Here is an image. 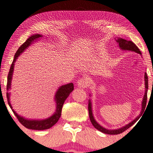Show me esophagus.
<instances>
[{"label":"esophagus","mask_w":153,"mask_h":153,"mask_svg":"<svg viewBox=\"0 0 153 153\" xmlns=\"http://www.w3.org/2000/svg\"><path fill=\"white\" fill-rule=\"evenodd\" d=\"M89 84L88 80L85 78V77H82L77 81V85L79 86V88H85L87 87Z\"/></svg>","instance_id":"esophagus-1"}]
</instances>
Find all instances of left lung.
<instances>
[{
  "label": "left lung",
  "instance_id": "8db88e82",
  "mask_svg": "<svg viewBox=\"0 0 153 153\" xmlns=\"http://www.w3.org/2000/svg\"><path fill=\"white\" fill-rule=\"evenodd\" d=\"M118 43L119 44V47L120 48L123 50H128V51H134L136 53H138L141 54V52L139 50V49L138 48V47L135 45V44L132 42V41H127L126 39H121V38H118L117 40ZM144 80H145V94H144V98L143 100V102H142V111H141L140 114L138 116V117L134 119V120L131 123H130L126 125V126L117 129V130H107L104 128L102 126H101L99 124L97 123V122L94 120V118L93 116V114H92V110H91V104L90 100H89V104H88V112H89V116H90V119L91 124H93V126L95 127V128L97 130H100V131L105 133V134H120V133H123L125 130H127L128 128H129L130 126H132L133 124H134L136 122H137L138 119L140 118V117L144 112V110H145L146 108V102H147V91H148V87H149V84H148V76H147V74L145 72L144 74Z\"/></svg>",
  "mask_w": 153,
  "mask_h": 153
}]
</instances>
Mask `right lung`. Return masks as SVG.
Instances as JSON below:
<instances>
[{"label": "right lung", "mask_w": 153, "mask_h": 153, "mask_svg": "<svg viewBox=\"0 0 153 153\" xmlns=\"http://www.w3.org/2000/svg\"><path fill=\"white\" fill-rule=\"evenodd\" d=\"M42 37V35L39 34L34 35L30 37L29 38L27 39L25 42L22 44L21 47H19L17 51H16V53L15 55V57H14L13 62L12 64L10 65V68L9 72V74H8L7 77V90L8 91L10 88V83H11V79H12V76L14 70V64H15V62H16V59H17L18 56H19L22 52H23L25 49L28 48V47L31 44L33 41L38 39L39 38ZM74 84L73 83H69L68 84L62 85L61 87L58 89L57 91L56 94H55V100L56 101L57 103V108H56V111L53 115L49 118L45 119V120H27V119L24 118L23 117H21V116H19L17 114H16L15 111L13 110L12 106H11V104L9 101V96L10 94L7 93V98L8 100V104H9L10 108L11 110H13L14 114L15 115L16 118L18 119V120L20 122L21 124H23V126L29 129H32V130H46L48 129L49 128L52 127L54 124L57 123V121L59 120V119L62 114V110L63 103L66 99H67L68 97L69 96V94L72 91L74 90Z\"/></svg>", "instance_id": "1"}]
</instances>
